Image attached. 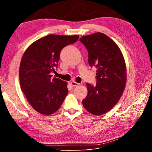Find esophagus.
Instances as JSON below:
<instances>
[{
  "label": "esophagus",
  "instance_id": "obj_1",
  "mask_svg": "<svg viewBox=\"0 0 152 152\" xmlns=\"http://www.w3.org/2000/svg\"><path fill=\"white\" fill-rule=\"evenodd\" d=\"M71 85L73 87H76V86H78L79 85V84L75 81H72V82H71Z\"/></svg>",
  "mask_w": 152,
  "mask_h": 152
}]
</instances>
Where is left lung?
I'll list each match as a JSON object with an SVG mask.
<instances>
[{
    "label": "left lung",
    "instance_id": "obj_1",
    "mask_svg": "<svg viewBox=\"0 0 152 152\" xmlns=\"http://www.w3.org/2000/svg\"><path fill=\"white\" fill-rule=\"evenodd\" d=\"M88 52V62L95 67L96 85L87 83L84 107L94 115L104 114L119 101L126 83V68L123 55L117 44L103 33H96L79 39Z\"/></svg>",
    "mask_w": 152,
    "mask_h": 152
}]
</instances>
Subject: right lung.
<instances>
[{
	"label": "right lung",
	"instance_id": "1",
	"mask_svg": "<svg viewBox=\"0 0 152 152\" xmlns=\"http://www.w3.org/2000/svg\"><path fill=\"white\" fill-rule=\"evenodd\" d=\"M79 36L50 34L38 39L21 58L19 76L21 89L36 111L44 115L56 112L68 92L67 83L50 73L57 68L61 50L75 43Z\"/></svg>",
	"mask_w": 152,
	"mask_h": 152
}]
</instances>
